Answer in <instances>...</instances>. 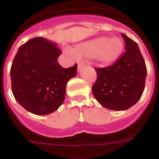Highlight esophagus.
<instances>
[{
	"label": "esophagus",
	"mask_w": 159,
	"mask_h": 159,
	"mask_svg": "<svg viewBox=\"0 0 159 159\" xmlns=\"http://www.w3.org/2000/svg\"><path fill=\"white\" fill-rule=\"evenodd\" d=\"M83 66H84V64H83V63L78 64V66H77V69H78V71H81V70L83 68Z\"/></svg>",
	"instance_id": "obj_1"
}]
</instances>
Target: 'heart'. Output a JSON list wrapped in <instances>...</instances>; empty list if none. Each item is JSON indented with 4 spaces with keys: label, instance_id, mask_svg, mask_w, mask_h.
I'll return each instance as SVG.
<instances>
[{
    "label": "heart",
    "instance_id": "obj_1",
    "mask_svg": "<svg viewBox=\"0 0 159 159\" xmlns=\"http://www.w3.org/2000/svg\"><path fill=\"white\" fill-rule=\"evenodd\" d=\"M123 47V40L119 37L100 36L77 45L73 50L66 49L65 52L74 58H94L102 66H108L119 58Z\"/></svg>",
    "mask_w": 159,
    "mask_h": 159
}]
</instances>
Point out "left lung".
<instances>
[{"label": "left lung", "mask_w": 159, "mask_h": 159, "mask_svg": "<svg viewBox=\"0 0 159 159\" xmlns=\"http://www.w3.org/2000/svg\"><path fill=\"white\" fill-rule=\"evenodd\" d=\"M126 52L112 66L96 68L98 78L92 88L93 96L102 106L115 111L130 108L143 93L147 67L133 40L122 33Z\"/></svg>", "instance_id": "1"}]
</instances>
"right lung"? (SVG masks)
I'll return each mask as SVG.
<instances>
[{"label":"right lung","instance_id":"obj_1","mask_svg":"<svg viewBox=\"0 0 159 159\" xmlns=\"http://www.w3.org/2000/svg\"><path fill=\"white\" fill-rule=\"evenodd\" d=\"M56 43L35 37L20 46L11 68V90L18 103L36 115H47L63 103L66 83L77 65L63 68L57 62Z\"/></svg>","mask_w":159,"mask_h":159}]
</instances>
